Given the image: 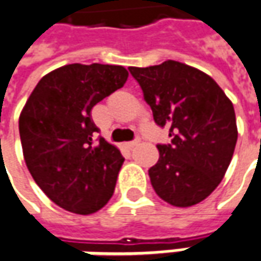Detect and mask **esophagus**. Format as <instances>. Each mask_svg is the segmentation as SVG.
<instances>
[{
    "label": "esophagus",
    "instance_id": "obj_1",
    "mask_svg": "<svg viewBox=\"0 0 261 261\" xmlns=\"http://www.w3.org/2000/svg\"><path fill=\"white\" fill-rule=\"evenodd\" d=\"M140 143V140H134V141H128V143H125V147L127 148H134L137 144Z\"/></svg>",
    "mask_w": 261,
    "mask_h": 261
}]
</instances>
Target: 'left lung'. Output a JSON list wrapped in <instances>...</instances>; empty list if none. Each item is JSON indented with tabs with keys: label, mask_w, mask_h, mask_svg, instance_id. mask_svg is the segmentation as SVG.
<instances>
[{
	"label": "left lung",
	"mask_w": 261,
	"mask_h": 261,
	"mask_svg": "<svg viewBox=\"0 0 261 261\" xmlns=\"http://www.w3.org/2000/svg\"><path fill=\"white\" fill-rule=\"evenodd\" d=\"M143 89L154 122L169 127L172 144H159L151 186L167 203L202 202L228 169L238 131L232 102L210 75L176 60L128 68Z\"/></svg>",
	"instance_id": "obj_1"
}]
</instances>
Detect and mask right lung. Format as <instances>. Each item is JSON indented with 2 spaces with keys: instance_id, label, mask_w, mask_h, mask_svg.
Returning a JSON list of instances; mask_svg holds the SVG:
<instances>
[{
  "instance_id": "1",
  "label": "right lung",
  "mask_w": 261,
  "mask_h": 261,
  "mask_svg": "<svg viewBox=\"0 0 261 261\" xmlns=\"http://www.w3.org/2000/svg\"><path fill=\"white\" fill-rule=\"evenodd\" d=\"M127 77V69L117 65H65L41 77L20 114L27 169L66 211L89 215L113 196L124 158L103 137L96 139L91 110Z\"/></svg>"
}]
</instances>
